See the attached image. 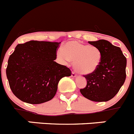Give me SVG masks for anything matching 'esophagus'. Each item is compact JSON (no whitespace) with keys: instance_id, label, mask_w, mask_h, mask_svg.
Masks as SVG:
<instances>
[{"instance_id":"34e87169","label":"esophagus","mask_w":134,"mask_h":134,"mask_svg":"<svg viewBox=\"0 0 134 134\" xmlns=\"http://www.w3.org/2000/svg\"><path fill=\"white\" fill-rule=\"evenodd\" d=\"M76 75H76L75 72L73 71V72H72V74H71V77H75Z\"/></svg>"}]
</instances>
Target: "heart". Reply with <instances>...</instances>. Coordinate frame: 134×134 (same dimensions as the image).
I'll return each mask as SVG.
<instances>
[{
  "label": "heart",
  "mask_w": 134,
  "mask_h": 134,
  "mask_svg": "<svg viewBox=\"0 0 134 134\" xmlns=\"http://www.w3.org/2000/svg\"><path fill=\"white\" fill-rule=\"evenodd\" d=\"M57 56L63 63L73 61V66L77 72L84 75L95 71L102 59L100 50L96 46L84 44L78 41H69L58 50Z\"/></svg>",
  "instance_id": "heart-1"
}]
</instances>
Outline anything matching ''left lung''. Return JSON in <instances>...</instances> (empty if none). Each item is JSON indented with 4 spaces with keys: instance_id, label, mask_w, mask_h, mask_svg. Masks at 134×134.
I'll return each instance as SVG.
<instances>
[{
    "instance_id": "left-lung-1",
    "label": "left lung",
    "mask_w": 134,
    "mask_h": 134,
    "mask_svg": "<svg viewBox=\"0 0 134 134\" xmlns=\"http://www.w3.org/2000/svg\"><path fill=\"white\" fill-rule=\"evenodd\" d=\"M98 47L102 59L95 71L84 75L86 87L80 89L82 96L94 102H107L115 97L126 80V58L120 48L104 40L88 42Z\"/></svg>"
}]
</instances>
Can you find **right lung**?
I'll return each instance as SVG.
<instances>
[{"label":"right lung","mask_w":134,"mask_h":134,"mask_svg":"<svg viewBox=\"0 0 134 134\" xmlns=\"http://www.w3.org/2000/svg\"><path fill=\"white\" fill-rule=\"evenodd\" d=\"M60 43L32 40L17 45L6 73L11 91L20 100L47 102L55 95L60 79L71 75L68 67L54 61Z\"/></svg>","instance_id":"right-lung-1"}]
</instances>
